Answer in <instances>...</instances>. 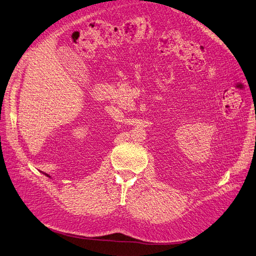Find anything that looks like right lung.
<instances>
[{
	"instance_id": "right-lung-1",
	"label": "right lung",
	"mask_w": 256,
	"mask_h": 256,
	"mask_svg": "<svg viewBox=\"0 0 256 256\" xmlns=\"http://www.w3.org/2000/svg\"><path fill=\"white\" fill-rule=\"evenodd\" d=\"M46 176H48V174H46Z\"/></svg>"
}]
</instances>
